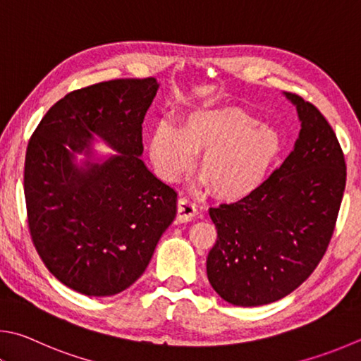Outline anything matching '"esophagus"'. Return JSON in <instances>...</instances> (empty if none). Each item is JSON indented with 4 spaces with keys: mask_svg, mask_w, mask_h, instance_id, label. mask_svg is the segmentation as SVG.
I'll return each instance as SVG.
<instances>
[{
    "mask_svg": "<svg viewBox=\"0 0 361 361\" xmlns=\"http://www.w3.org/2000/svg\"><path fill=\"white\" fill-rule=\"evenodd\" d=\"M195 214H197V208L194 203L186 197H180L176 203V219L180 222H188L194 219Z\"/></svg>",
    "mask_w": 361,
    "mask_h": 361,
    "instance_id": "1",
    "label": "esophagus"
}]
</instances>
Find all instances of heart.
Here are the masks:
<instances>
[{
	"mask_svg": "<svg viewBox=\"0 0 361 361\" xmlns=\"http://www.w3.org/2000/svg\"><path fill=\"white\" fill-rule=\"evenodd\" d=\"M283 142L276 129L237 107H197L183 114L175 129L153 130L148 156L164 181L176 183L200 156L199 175L221 200L237 202L257 191L276 164Z\"/></svg>",
	"mask_w": 361,
	"mask_h": 361,
	"instance_id": "b5f03b06",
	"label": "heart"
}]
</instances>
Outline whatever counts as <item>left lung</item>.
I'll list each match as a JSON object with an SVG mask.
<instances>
[{
	"label": "left lung",
	"instance_id": "obj_1",
	"mask_svg": "<svg viewBox=\"0 0 361 361\" xmlns=\"http://www.w3.org/2000/svg\"><path fill=\"white\" fill-rule=\"evenodd\" d=\"M284 94L301 121L290 154L251 195L209 208L218 240L207 276L235 306L273 303L303 284L329 247L343 200L345 161L335 130L311 102Z\"/></svg>",
	"mask_w": 361,
	"mask_h": 361
}]
</instances>
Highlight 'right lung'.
Instances as JSON below:
<instances>
[{"label": "right lung", "mask_w": 361, "mask_h": 361, "mask_svg": "<svg viewBox=\"0 0 361 361\" xmlns=\"http://www.w3.org/2000/svg\"><path fill=\"white\" fill-rule=\"evenodd\" d=\"M158 88L148 77L72 91L28 142L23 188L32 243L58 281L88 297L133 286L175 219V189L140 159L142 123ZM93 135L118 154L91 161ZM83 149L87 161L77 166Z\"/></svg>", "instance_id": "obj_1"}]
</instances>
